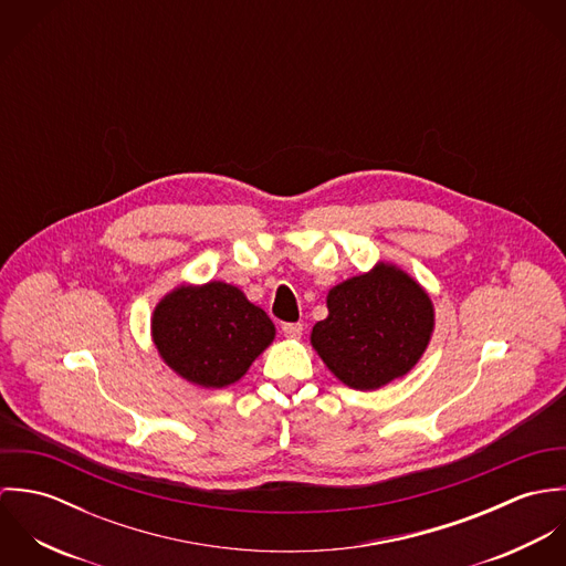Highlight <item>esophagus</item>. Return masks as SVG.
Returning a JSON list of instances; mask_svg holds the SVG:
<instances>
[{
  "label": "esophagus",
  "instance_id": "1",
  "mask_svg": "<svg viewBox=\"0 0 566 566\" xmlns=\"http://www.w3.org/2000/svg\"><path fill=\"white\" fill-rule=\"evenodd\" d=\"M303 331H305V326L301 323L283 324V333H285V337H290V339H301V337H303Z\"/></svg>",
  "mask_w": 566,
  "mask_h": 566
}]
</instances>
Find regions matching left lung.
<instances>
[{"mask_svg":"<svg viewBox=\"0 0 566 566\" xmlns=\"http://www.w3.org/2000/svg\"><path fill=\"white\" fill-rule=\"evenodd\" d=\"M326 310L312 328V346L335 379L361 392L405 377L436 326L427 290L390 261L331 287Z\"/></svg>","mask_w":566,"mask_h":566,"instance_id":"obj_1","label":"left lung"}]
</instances>
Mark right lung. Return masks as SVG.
Instances as JSON below:
<instances>
[{
  "label": "right lung",
  "mask_w": 566,
  "mask_h": 566,
  "mask_svg": "<svg viewBox=\"0 0 566 566\" xmlns=\"http://www.w3.org/2000/svg\"><path fill=\"white\" fill-rule=\"evenodd\" d=\"M150 328L163 361L207 390L238 384L276 335L268 314L224 281L174 287L157 303Z\"/></svg>",
  "instance_id": "obj_1"
}]
</instances>
